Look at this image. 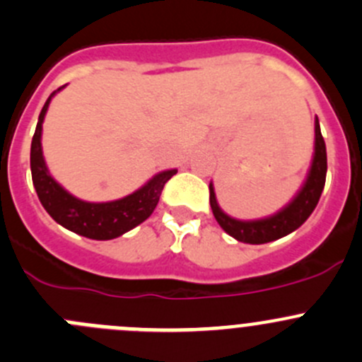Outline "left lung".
<instances>
[{
  "mask_svg": "<svg viewBox=\"0 0 362 362\" xmlns=\"http://www.w3.org/2000/svg\"><path fill=\"white\" fill-rule=\"evenodd\" d=\"M325 175H327V152H325V141L322 138L320 124L318 118L315 120V153L313 160H311L310 171L304 180L303 187L299 189L292 202L286 206H283L279 212L274 216L263 217V219L255 221H240L233 219L228 214L221 210L219 203L216 199V192H214V185L210 182V206L216 221L219 226L237 238L238 242H245V244H267V242L278 240V238L285 237V235L292 233L297 228L303 226L304 221L311 216V212L317 206L318 199H320L322 191L325 185Z\"/></svg>",
  "mask_w": 362,
  "mask_h": 362,
  "instance_id": "left-lung-1",
  "label": "left lung"
}]
</instances>
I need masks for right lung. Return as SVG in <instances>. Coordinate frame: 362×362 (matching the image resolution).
Returning a JSON list of instances; mask_svg holds the SVG:
<instances>
[{"label": "right lung", "mask_w": 362, "mask_h": 362, "mask_svg": "<svg viewBox=\"0 0 362 362\" xmlns=\"http://www.w3.org/2000/svg\"><path fill=\"white\" fill-rule=\"evenodd\" d=\"M62 88L52 92L45 100L40 117H38L33 139H31L30 164L35 191L49 216L63 228L86 238H93V240H111V238L127 233L129 230L152 216L159 203L164 184L177 173V170L160 171L138 191L115 202H83L70 194L51 177L45 166L44 153H42V124H44L49 103Z\"/></svg>", "instance_id": "obj_1"}]
</instances>
